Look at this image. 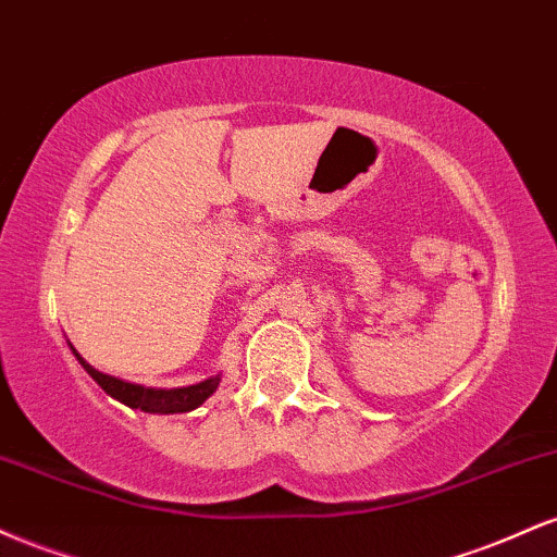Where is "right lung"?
<instances>
[{"label":"right lung","mask_w":557,"mask_h":557,"mask_svg":"<svg viewBox=\"0 0 557 557\" xmlns=\"http://www.w3.org/2000/svg\"><path fill=\"white\" fill-rule=\"evenodd\" d=\"M70 348H73V345H70ZM73 354H75V359L81 361V367L91 374V380L101 389H104L107 395H112L114 400L125 403V406H131V408H140V411H146V413H188V411H194V408L201 406V403L207 400L222 382V374H214V376H209V380L196 382V385H188V387H170V389L168 387H144V385H133V382L120 380V376L99 372V369H94L91 363L83 359L75 348H73Z\"/></svg>","instance_id":"right-lung-1"}]
</instances>
